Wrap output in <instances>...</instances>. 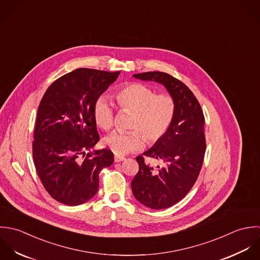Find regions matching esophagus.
I'll list each match as a JSON object with an SVG mask.
<instances>
[{"label": "esophagus", "instance_id": "1", "mask_svg": "<svg viewBox=\"0 0 260 260\" xmlns=\"http://www.w3.org/2000/svg\"><path fill=\"white\" fill-rule=\"evenodd\" d=\"M123 159H124V156H114V161H115V162H118V161H121V160H123Z\"/></svg>", "mask_w": 260, "mask_h": 260}]
</instances>
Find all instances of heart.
Returning <instances> with one entry per match:
<instances>
[{"label": "heart", "mask_w": 260, "mask_h": 260, "mask_svg": "<svg viewBox=\"0 0 260 260\" xmlns=\"http://www.w3.org/2000/svg\"><path fill=\"white\" fill-rule=\"evenodd\" d=\"M113 99L123 112H132L127 133L112 132L104 139V145L117 156H122L141 150L145 138L150 144L158 142L172 126L177 104L170 93H156L143 83L131 82L117 87L113 91ZM92 116L95 124L104 131L112 127L114 110L104 98H99L93 104Z\"/></svg>", "instance_id": "heart-1"}]
</instances>
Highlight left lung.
<instances>
[{"label": "left lung", "mask_w": 260, "mask_h": 260, "mask_svg": "<svg viewBox=\"0 0 260 260\" xmlns=\"http://www.w3.org/2000/svg\"><path fill=\"white\" fill-rule=\"evenodd\" d=\"M166 86L177 104L174 122L153 148L138 156L139 172L132 181L136 199L152 209L171 207L181 201L196 183L205 156V117L194 93L181 80L159 71L134 75ZM157 159L159 165L145 161Z\"/></svg>", "instance_id": "left-lung-1"}]
</instances>
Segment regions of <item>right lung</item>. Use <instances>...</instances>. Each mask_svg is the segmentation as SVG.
<instances>
[{"label":"right lung","mask_w":260,"mask_h":260,"mask_svg":"<svg viewBox=\"0 0 260 260\" xmlns=\"http://www.w3.org/2000/svg\"><path fill=\"white\" fill-rule=\"evenodd\" d=\"M119 73L75 69L56 79L40 102L33 160L43 187L62 204L90 200L99 190L101 171L113 162L108 149L90 152L100 141L92 108Z\"/></svg>","instance_id":"right-lung-1"}]
</instances>
